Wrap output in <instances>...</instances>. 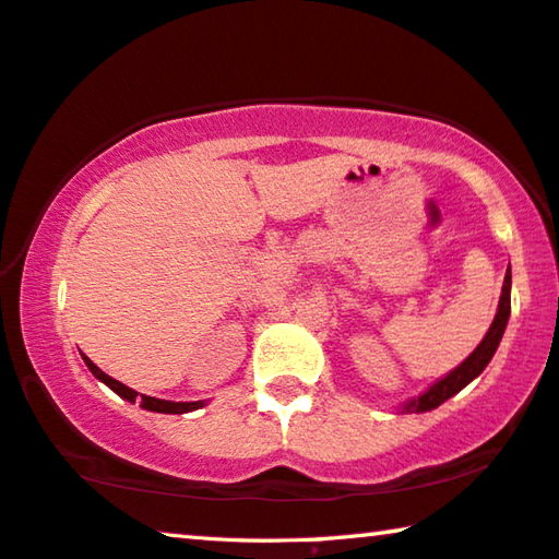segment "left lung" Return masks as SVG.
Here are the masks:
<instances>
[{"label": "left lung", "mask_w": 559, "mask_h": 559, "mask_svg": "<svg viewBox=\"0 0 559 559\" xmlns=\"http://www.w3.org/2000/svg\"><path fill=\"white\" fill-rule=\"evenodd\" d=\"M510 283H512V273L508 271L504 273V283H502V296H500V306H498V316H495V321L490 325V331L483 338V343L477 345V348L467 356L460 366L453 370V373H448L442 380H438L436 385L428 388V393H423L420 397H415L405 405L407 413H425V411H432V407H438L448 401V397H453L455 393L463 391V388L475 380L477 376L483 373L487 362L495 356V350H498L500 338L504 333V325H508V318H510Z\"/></svg>", "instance_id": "obj_1"}]
</instances>
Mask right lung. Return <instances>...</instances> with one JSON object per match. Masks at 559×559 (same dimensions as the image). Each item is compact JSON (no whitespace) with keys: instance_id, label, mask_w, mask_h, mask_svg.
<instances>
[{"instance_id":"right-lung-1","label":"right lung","mask_w":559,"mask_h":559,"mask_svg":"<svg viewBox=\"0 0 559 559\" xmlns=\"http://www.w3.org/2000/svg\"><path fill=\"white\" fill-rule=\"evenodd\" d=\"M84 360H86L88 370H92V373H94L96 378H99L102 383L109 385L114 393H119V395L123 397V401H129V403L139 401L141 407H146V411H154V413H189V411H197V407L203 405V403H171V401H158V397H148V395H141V397H139L136 391H131L129 385H123V383H119V380H114L111 376H106L104 370L96 368L94 362L88 360L86 356H84Z\"/></svg>"}]
</instances>
